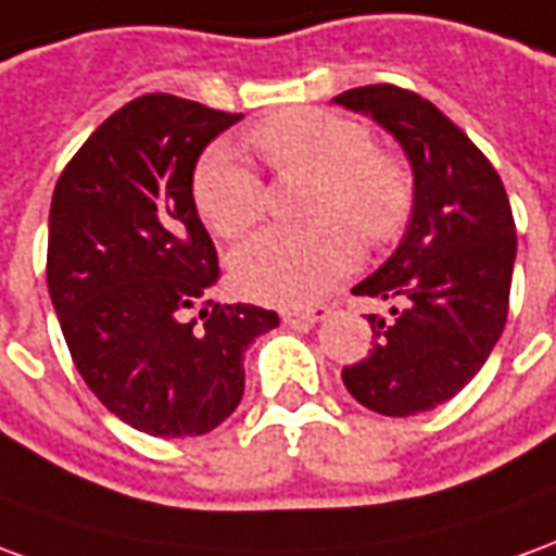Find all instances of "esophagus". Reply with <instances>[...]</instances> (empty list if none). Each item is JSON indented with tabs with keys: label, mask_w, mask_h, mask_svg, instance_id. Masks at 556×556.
<instances>
[{
	"label": "esophagus",
	"mask_w": 556,
	"mask_h": 556,
	"mask_svg": "<svg viewBox=\"0 0 556 556\" xmlns=\"http://www.w3.org/2000/svg\"><path fill=\"white\" fill-rule=\"evenodd\" d=\"M332 314L329 305H314V308H285L281 311V320L287 326H302V323H320Z\"/></svg>",
	"instance_id": "34e87169"
}]
</instances>
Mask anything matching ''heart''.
<instances>
[{"label": "heart", "mask_w": 556, "mask_h": 556, "mask_svg": "<svg viewBox=\"0 0 556 556\" xmlns=\"http://www.w3.org/2000/svg\"><path fill=\"white\" fill-rule=\"evenodd\" d=\"M254 146L275 173L314 176L308 227H271L239 248L236 287L271 305H305L356 269L359 248L392 242L410 215L407 167L377 149L359 122L320 108L278 113L254 128ZM200 218L222 239H239L263 218L260 173L230 146H212L191 179ZM351 229L348 231L346 227Z\"/></svg>", "instance_id": "heart-1"}]
</instances>
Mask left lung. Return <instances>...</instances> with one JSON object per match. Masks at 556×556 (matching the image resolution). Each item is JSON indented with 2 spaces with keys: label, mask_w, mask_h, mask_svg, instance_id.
<instances>
[{
  "label": "left lung",
  "mask_w": 556,
  "mask_h": 556,
  "mask_svg": "<svg viewBox=\"0 0 556 556\" xmlns=\"http://www.w3.org/2000/svg\"><path fill=\"white\" fill-rule=\"evenodd\" d=\"M395 134L413 167L407 236L353 296L368 314V356L341 371L362 407L416 416L455 397L485 365L509 314L515 218L494 164L428 98L392 83L334 98Z\"/></svg>",
  "instance_id": "1"
}]
</instances>
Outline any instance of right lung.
Returning <instances> with one entry per match:
<instances>
[{"mask_svg": "<svg viewBox=\"0 0 556 556\" xmlns=\"http://www.w3.org/2000/svg\"><path fill=\"white\" fill-rule=\"evenodd\" d=\"M242 113L140 96L98 125L50 203L47 287L71 359L122 422L200 437L245 392L242 353L275 311L218 305V254L191 194L208 140Z\"/></svg>", "mask_w": 556, "mask_h": 556, "instance_id": "1", "label": "right lung"}]
</instances>
